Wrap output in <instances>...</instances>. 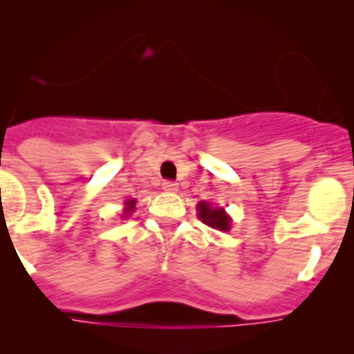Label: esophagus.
Segmentation results:
<instances>
[{
    "mask_svg": "<svg viewBox=\"0 0 354 354\" xmlns=\"http://www.w3.org/2000/svg\"><path fill=\"white\" fill-rule=\"evenodd\" d=\"M162 189L168 193H175L179 189V184L174 183V180H165V183H162Z\"/></svg>",
    "mask_w": 354,
    "mask_h": 354,
    "instance_id": "obj_1",
    "label": "esophagus"
}]
</instances>
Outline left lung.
Here are the masks:
<instances>
[{"label": "left lung", "mask_w": 354, "mask_h": 354, "mask_svg": "<svg viewBox=\"0 0 354 354\" xmlns=\"http://www.w3.org/2000/svg\"><path fill=\"white\" fill-rule=\"evenodd\" d=\"M196 211H198V218L202 220V223H205L207 227L221 230V232L230 230L232 220H230V216L225 212V209L216 207V205L209 204V202H198Z\"/></svg>", "instance_id": "8db88e82"}]
</instances>
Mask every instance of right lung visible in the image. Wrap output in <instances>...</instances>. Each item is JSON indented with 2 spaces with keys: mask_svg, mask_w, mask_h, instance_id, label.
Wrapping results in <instances>:
<instances>
[{
  "mask_svg": "<svg viewBox=\"0 0 354 354\" xmlns=\"http://www.w3.org/2000/svg\"><path fill=\"white\" fill-rule=\"evenodd\" d=\"M134 205H136V200H126V209H124V214L129 216L134 211Z\"/></svg>",
  "mask_w": 354,
  "mask_h": 354,
  "instance_id": "add662e5",
  "label": "right lung"
}]
</instances>
